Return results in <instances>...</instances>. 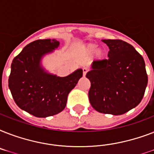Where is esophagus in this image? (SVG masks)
<instances>
[{
	"label": "esophagus",
	"instance_id": "34e87169",
	"mask_svg": "<svg viewBox=\"0 0 154 154\" xmlns=\"http://www.w3.org/2000/svg\"><path fill=\"white\" fill-rule=\"evenodd\" d=\"M82 71H83V75H84V76H85L87 73V72H88V69L85 67H84L83 69H82Z\"/></svg>",
	"mask_w": 154,
	"mask_h": 154
}]
</instances>
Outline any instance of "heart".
I'll list each match as a JSON object with an SVG mask.
<instances>
[{
    "label": "heart",
    "instance_id": "obj_1",
    "mask_svg": "<svg viewBox=\"0 0 154 154\" xmlns=\"http://www.w3.org/2000/svg\"><path fill=\"white\" fill-rule=\"evenodd\" d=\"M97 45L95 44V43H89L87 44L84 48L85 53H87V54H91L94 51V57L97 58H101L102 57L103 54V50L101 48H97Z\"/></svg>",
    "mask_w": 154,
    "mask_h": 154
}]
</instances>
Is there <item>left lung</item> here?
Returning <instances> with one entry per match:
<instances>
[{
    "label": "left lung",
    "mask_w": 154,
    "mask_h": 154,
    "mask_svg": "<svg viewBox=\"0 0 154 154\" xmlns=\"http://www.w3.org/2000/svg\"><path fill=\"white\" fill-rule=\"evenodd\" d=\"M109 46L108 59L94 60L86 77L90 81L89 99L94 109L122 115L143 98L148 83L142 56L122 40H103Z\"/></svg>",
    "instance_id": "left-lung-1"
}]
</instances>
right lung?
<instances>
[{
  "label": "right lung",
  "instance_id": "right-lung-1",
  "mask_svg": "<svg viewBox=\"0 0 154 154\" xmlns=\"http://www.w3.org/2000/svg\"><path fill=\"white\" fill-rule=\"evenodd\" d=\"M57 40H37L14 57L8 87L18 107L37 117L57 114L65 108L68 95L82 77V69L65 77L47 73L40 65L42 56L57 48Z\"/></svg>",
  "mask_w": 154,
  "mask_h": 154
}]
</instances>
